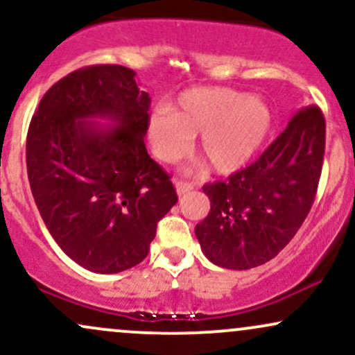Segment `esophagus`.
<instances>
[{
    "label": "esophagus",
    "mask_w": 355,
    "mask_h": 355,
    "mask_svg": "<svg viewBox=\"0 0 355 355\" xmlns=\"http://www.w3.org/2000/svg\"><path fill=\"white\" fill-rule=\"evenodd\" d=\"M175 187H177V193L178 195H185V193H189L190 190H193V183L183 182V180L175 182Z\"/></svg>",
    "instance_id": "obj_1"
}]
</instances>
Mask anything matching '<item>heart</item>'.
<instances>
[{"label": "heart", "instance_id": "1", "mask_svg": "<svg viewBox=\"0 0 355 355\" xmlns=\"http://www.w3.org/2000/svg\"><path fill=\"white\" fill-rule=\"evenodd\" d=\"M272 128V112L263 100L232 88L198 87L183 92L173 110H155L148 140L165 164L180 160L200 135L198 153L214 172L229 175L243 168Z\"/></svg>", "mask_w": 355, "mask_h": 355}]
</instances>
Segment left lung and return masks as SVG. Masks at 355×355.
<instances>
[{
    "label": "left lung",
    "instance_id": "left-lung-1",
    "mask_svg": "<svg viewBox=\"0 0 355 355\" xmlns=\"http://www.w3.org/2000/svg\"><path fill=\"white\" fill-rule=\"evenodd\" d=\"M324 153V113L312 105L291 118L254 164L203 185L210 211L195 235L207 259L232 270L274 259L312 209Z\"/></svg>",
    "mask_w": 355,
    "mask_h": 355
}]
</instances>
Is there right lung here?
I'll list each match as a JSON object with an SVG mask.
<instances>
[{
  "label": "right lung",
  "mask_w": 355,
  "mask_h": 355,
  "mask_svg": "<svg viewBox=\"0 0 355 355\" xmlns=\"http://www.w3.org/2000/svg\"><path fill=\"white\" fill-rule=\"evenodd\" d=\"M148 110L135 71L92 64L56 81L28 128V180L44 225L64 254L96 274L138 266L178 200L170 175L146 152Z\"/></svg>",
  "instance_id": "obj_1"
}]
</instances>
